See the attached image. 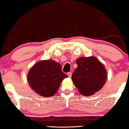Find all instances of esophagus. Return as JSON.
I'll use <instances>...</instances> for the list:
<instances>
[{"instance_id": "34e87169", "label": "esophagus", "mask_w": 129, "mask_h": 129, "mask_svg": "<svg viewBox=\"0 0 129 129\" xmlns=\"http://www.w3.org/2000/svg\"><path fill=\"white\" fill-rule=\"evenodd\" d=\"M72 73L71 72H68L67 73V75H68V77L69 78H71L72 77Z\"/></svg>"}]
</instances>
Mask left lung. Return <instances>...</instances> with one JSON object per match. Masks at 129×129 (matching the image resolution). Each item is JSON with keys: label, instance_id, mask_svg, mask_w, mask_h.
I'll list each match as a JSON object with an SVG mask.
<instances>
[{"label": "left lung", "instance_id": "1", "mask_svg": "<svg viewBox=\"0 0 129 129\" xmlns=\"http://www.w3.org/2000/svg\"><path fill=\"white\" fill-rule=\"evenodd\" d=\"M77 67L72 79L78 91L83 95H93L105 84L106 71L103 64L94 57H80L76 60Z\"/></svg>", "mask_w": 129, "mask_h": 129}]
</instances>
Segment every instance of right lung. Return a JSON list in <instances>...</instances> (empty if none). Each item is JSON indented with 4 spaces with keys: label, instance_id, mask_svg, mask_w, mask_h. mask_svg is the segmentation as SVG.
<instances>
[{
    "label": "right lung",
    "instance_id": "obj_1",
    "mask_svg": "<svg viewBox=\"0 0 129 129\" xmlns=\"http://www.w3.org/2000/svg\"><path fill=\"white\" fill-rule=\"evenodd\" d=\"M68 76L62 72L61 66L54 60L41 61L35 64L28 72L27 80L33 90L43 97H51L57 91L61 82Z\"/></svg>",
    "mask_w": 129,
    "mask_h": 129
}]
</instances>
